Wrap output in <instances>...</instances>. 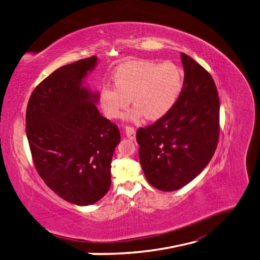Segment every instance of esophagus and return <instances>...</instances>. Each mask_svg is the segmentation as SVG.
Wrapping results in <instances>:
<instances>
[{"mask_svg": "<svg viewBox=\"0 0 260 260\" xmlns=\"http://www.w3.org/2000/svg\"><path fill=\"white\" fill-rule=\"evenodd\" d=\"M125 134H126V136H127L128 139H131V141H135L136 133H135L134 128L129 127V126H126V127H125Z\"/></svg>", "mask_w": 260, "mask_h": 260, "instance_id": "esophagus-1", "label": "esophagus"}]
</instances>
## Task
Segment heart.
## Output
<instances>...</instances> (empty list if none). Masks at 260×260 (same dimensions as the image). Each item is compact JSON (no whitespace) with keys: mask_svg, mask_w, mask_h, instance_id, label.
<instances>
[{"mask_svg":"<svg viewBox=\"0 0 260 260\" xmlns=\"http://www.w3.org/2000/svg\"><path fill=\"white\" fill-rule=\"evenodd\" d=\"M115 88L105 85L99 93V103L104 115L119 118L133 99L136 108L127 115L138 122L146 115L158 121L172 110L181 94L183 75L172 61L156 63L147 60H129L119 64L112 76Z\"/></svg>","mask_w":260,"mask_h":260,"instance_id":"b5f03b06","label":"heart"}]
</instances>
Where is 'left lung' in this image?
<instances>
[{
	"label": "left lung",
	"mask_w": 260,
	"mask_h": 260,
	"mask_svg": "<svg viewBox=\"0 0 260 260\" xmlns=\"http://www.w3.org/2000/svg\"><path fill=\"white\" fill-rule=\"evenodd\" d=\"M184 81L167 115L139 128V161L158 190L176 191L197 178L212 159L218 141L219 101L210 73L181 52Z\"/></svg>",
	"instance_id": "1"
}]
</instances>
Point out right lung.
<instances>
[{
    "label": "right lung",
    "instance_id": "obj_1",
    "mask_svg": "<svg viewBox=\"0 0 260 260\" xmlns=\"http://www.w3.org/2000/svg\"><path fill=\"white\" fill-rule=\"evenodd\" d=\"M99 59L91 57L57 69L32 91L26 135L45 183L67 202L84 206L111 187V161L121 142L115 124L96 108L99 92L85 84Z\"/></svg>",
    "mask_w": 260,
    "mask_h": 260
}]
</instances>
